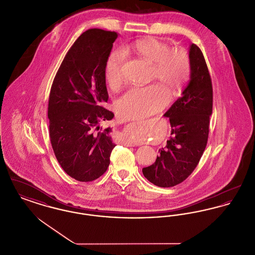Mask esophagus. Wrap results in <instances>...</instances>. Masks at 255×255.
Listing matches in <instances>:
<instances>
[{
  "instance_id": "34e87169",
  "label": "esophagus",
  "mask_w": 255,
  "mask_h": 255,
  "mask_svg": "<svg viewBox=\"0 0 255 255\" xmlns=\"http://www.w3.org/2000/svg\"><path fill=\"white\" fill-rule=\"evenodd\" d=\"M126 145L127 146H136V144H134V143H132V142H127L126 143Z\"/></svg>"
}]
</instances>
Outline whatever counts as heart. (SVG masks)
<instances>
[{
  "label": "heart",
  "mask_w": 255,
  "mask_h": 255,
  "mask_svg": "<svg viewBox=\"0 0 255 255\" xmlns=\"http://www.w3.org/2000/svg\"><path fill=\"white\" fill-rule=\"evenodd\" d=\"M127 51H132L152 64L153 77L169 89L172 97H178L189 80L191 64L183 49H170L164 42L147 37L133 42L127 47ZM125 59L126 53L122 49L111 52L105 65V78L111 88H118L122 84ZM164 86L153 84L130 89L118 102L120 115L125 120H139L160 111L165 107L170 97L169 91Z\"/></svg>",
  "instance_id": "obj_1"
}]
</instances>
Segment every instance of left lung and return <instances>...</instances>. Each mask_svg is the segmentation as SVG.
I'll list each match as a JSON object with an SVG mask.
<instances>
[{"label": "left lung", "mask_w": 255, "mask_h": 255, "mask_svg": "<svg viewBox=\"0 0 255 255\" xmlns=\"http://www.w3.org/2000/svg\"><path fill=\"white\" fill-rule=\"evenodd\" d=\"M190 79L163 117L169 119L171 137L158 150L156 161L142 168L146 179L159 187H171L183 182L196 168L206 149L212 114L213 92L202 50L189 47Z\"/></svg>", "instance_id": "1"}]
</instances>
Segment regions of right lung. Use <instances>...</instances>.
Wrapping results in <instances>:
<instances>
[{"label":"right lung","mask_w":255,"mask_h":255,"mask_svg":"<svg viewBox=\"0 0 255 255\" xmlns=\"http://www.w3.org/2000/svg\"><path fill=\"white\" fill-rule=\"evenodd\" d=\"M119 34L86 30L67 52L50 89L48 118L50 142L61 167L79 182L102 176L116 144L112 128L101 123L114 114L108 101L105 65Z\"/></svg>","instance_id":"obj_1"}]
</instances>
